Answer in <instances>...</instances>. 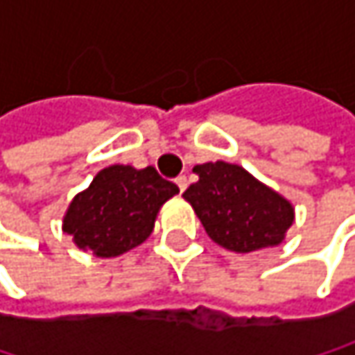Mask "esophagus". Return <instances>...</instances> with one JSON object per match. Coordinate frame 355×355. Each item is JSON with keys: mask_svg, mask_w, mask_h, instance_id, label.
I'll list each match as a JSON object with an SVG mask.
<instances>
[{"mask_svg": "<svg viewBox=\"0 0 355 355\" xmlns=\"http://www.w3.org/2000/svg\"><path fill=\"white\" fill-rule=\"evenodd\" d=\"M177 184H178V189H180V193H182V191L187 189V184H189V182H187V177H184V175L177 177Z\"/></svg>", "mask_w": 355, "mask_h": 355, "instance_id": "esophagus-1", "label": "esophagus"}]
</instances>
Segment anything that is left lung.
I'll use <instances>...</instances> for the list:
<instances>
[{
  "label": "left lung",
  "instance_id": "1",
  "mask_svg": "<svg viewBox=\"0 0 355 355\" xmlns=\"http://www.w3.org/2000/svg\"><path fill=\"white\" fill-rule=\"evenodd\" d=\"M182 197L191 203L207 236L234 252L277 247L294 224V205L239 164L205 162Z\"/></svg>",
  "mask_w": 355,
  "mask_h": 355
}]
</instances>
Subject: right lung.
I'll use <instances>...</instances> for the list:
<instances>
[{
  "mask_svg": "<svg viewBox=\"0 0 355 355\" xmlns=\"http://www.w3.org/2000/svg\"><path fill=\"white\" fill-rule=\"evenodd\" d=\"M177 193V184L154 166L112 164L71 199L61 228L82 250L101 259L119 257L152 234L160 207Z\"/></svg>",
  "mask_w": 355,
  "mask_h": 355,
  "instance_id": "1",
  "label": "right lung"
}]
</instances>
